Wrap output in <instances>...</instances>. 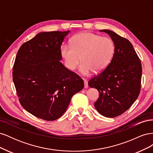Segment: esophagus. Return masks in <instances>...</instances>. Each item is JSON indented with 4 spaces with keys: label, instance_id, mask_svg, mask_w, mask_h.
Masks as SVG:
<instances>
[{
    "label": "esophagus",
    "instance_id": "esophagus-1",
    "mask_svg": "<svg viewBox=\"0 0 153 153\" xmlns=\"http://www.w3.org/2000/svg\"><path fill=\"white\" fill-rule=\"evenodd\" d=\"M84 87L85 88H88L89 85H88V82H87V80H85V79H84Z\"/></svg>",
    "mask_w": 153,
    "mask_h": 153
}]
</instances>
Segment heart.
Here are the masks:
<instances>
[{"instance_id": "obj_1", "label": "heart", "mask_w": 153, "mask_h": 153, "mask_svg": "<svg viewBox=\"0 0 153 153\" xmlns=\"http://www.w3.org/2000/svg\"><path fill=\"white\" fill-rule=\"evenodd\" d=\"M114 50V43L110 38L82 32L73 38L71 46L63 45L61 53L68 69L75 70L82 61L80 71L83 75L89 76L93 71L100 73L108 66Z\"/></svg>"}]
</instances>
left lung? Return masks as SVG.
I'll list each match as a JSON object with an SVG mask.
<instances>
[{"label": "left lung", "instance_id": "1", "mask_svg": "<svg viewBox=\"0 0 153 153\" xmlns=\"http://www.w3.org/2000/svg\"><path fill=\"white\" fill-rule=\"evenodd\" d=\"M100 31L112 38L114 54L108 66L91 78L88 85L99 91V98L94 103L97 111L105 117H115L130 108L139 95L142 64L129 40L112 30Z\"/></svg>", "mask_w": 153, "mask_h": 153}]
</instances>
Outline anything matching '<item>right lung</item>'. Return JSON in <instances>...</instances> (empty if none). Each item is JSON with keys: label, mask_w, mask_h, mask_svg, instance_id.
Listing matches in <instances>:
<instances>
[{"label": "right lung", "mask_w": 153, "mask_h": 153, "mask_svg": "<svg viewBox=\"0 0 153 153\" xmlns=\"http://www.w3.org/2000/svg\"><path fill=\"white\" fill-rule=\"evenodd\" d=\"M69 30L40 32L23 44L16 56L13 80L20 103L30 114L54 121L66 112L84 81L60 62L61 46Z\"/></svg>", "instance_id": "1"}]
</instances>
